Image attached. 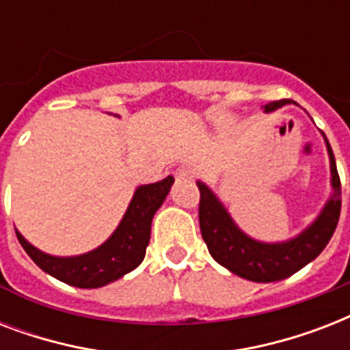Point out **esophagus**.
<instances>
[{
    "label": "esophagus",
    "mask_w": 350,
    "mask_h": 350,
    "mask_svg": "<svg viewBox=\"0 0 350 350\" xmlns=\"http://www.w3.org/2000/svg\"><path fill=\"white\" fill-rule=\"evenodd\" d=\"M174 176H176V180H192L194 172H192L191 167L181 165V167H178V169L174 170Z\"/></svg>",
    "instance_id": "1"
}]
</instances>
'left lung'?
Wrapping results in <instances>:
<instances>
[{
  "instance_id": "1",
  "label": "left lung",
  "mask_w": 350,
  "mask_h": 350,
  "mask_svg": "<svg viewBox=\"0 0 350 350\" xmlns=\"http://www.w3.org/2000/svg\"><path fill=\"white\" fill-rule=\"evenodd\" d=\"M285 105V101H272L263 109L272 112ZM325 137V134H323ZM327 152L331 161L332 194L318 214V218L298 236L276 243H265L250 238L230 218L229 211L219 198L203 181H198L200 189V229L208 252L219 265L232 274L249 282L271 283L293 276L307 263L316 260L327 247L336 230L342 211V183L338 176L334 154L325 137Z\"/></svg>"
}]
</instances>
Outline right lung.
Instances as JSON below:
<instances>
[{
  "label": "right lung",
  "instance_id": "right-lung-1",
  "mask_svg": "<svg viewBox=\"0 0 350 350\" xmlns=\"http://www.w3.org/2000/svg\"><path fill=\"white\" fill-rule=\"evenodd\" d=\"M172 183L174 178L167 176L165 180L156 183L137 187L111 238L85 254H46L29 243L18 229L16 236L25 252L30 256V260L41 271H45L59 282L79 288L105 287L107 283L116 282L121 276H125L126 272L134 271L143 261L150 239L154 214L163 205Z\"/></svg>",
  "mask_w": 350,
  "mask_h": 350
}]
</instances>
